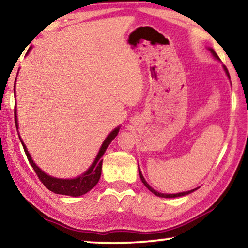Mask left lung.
Returning <instances> with one entry per match:
<instances>
[{
	"instance_id": "obj_1",
	"label": "left lung",
	"mask_w": 248,
	"mask_h": 248,
	"mask_svg": "<svg viewBox=\"0 0 248 248\" xmlns=\"http://www.w3.org/2000/svg\"><path fill=\"white\" fill-rule=\"evenodd\" d=\"M208 50L210 52H211V54H212V57L216 59V60H217V61H220L221 62V60H220V58H219V56H217V54L216 53V51L215 50H213L212 48H208ZM222 66H223V70H224V72H225V74H226V77H228V78L230 79V74H229V71H228V69H226V66L225 65H223L222 64ZM231 82V81H230ZM138 169H139V175H140V178H141V180H142V183L144 184V186L148 188V189L151 191V192H153V194L155 195V196H157V197H161V198H176V197H183V196H186V195H189V194H191V192H194L195 190H197L198 189L199 187H197V188H195V189H191V190H188V191H183V192H177V194H163V192H159V191H157V190H155L154 188H152L150 186V185L146 183V180H145V178L143 177V175H142V171H141V170H140V166H139V164H138Z\"/></svg>"
}]
</instances>
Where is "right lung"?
I'll list each match as a JSON object with an SVG mask.
<instances>
[{
	"label": "right lung",
	"mask_w": 248,
	"mask_h": 248,
	"mask_svg": "<svg viewBox=\"0 0 248 248\" xmlns=\"http://www.w3.org/2000/svg\"><path fill=\"white\" fill-rule=\"evenodd\" d=\"M31 49H32V47H31V49L28 50L27 53L31 51ZM15 86H16V79H15V85H14V95L16 97ZM15 124H16V128H17V130H18L17 109H16V107H15ZM119 129H120V125L116 127L106 137V139L104 140L103 144L100 145L98 153L95 156L93 163L90 165L89 169L84 171L83 174L78 175V176H77V177H73V178H58V177H53V176H50L47 173H45V171L41 170L35 162H33L31 155L28 152L26 144L24 143L22 138H20L19 132L18 131L17 132H18L19 140H20V142H22L23 148H24L25 153H26L28 161H29V163H31V165L32 166L33 170L36 171L37 176H38L39 179L41 180V183H43L49 190L54 192V194L70 196V197H79L82 195H85L86 192H89L92 188H94L96 186V184L98 183L100 175H102V165H103L102 157L105 154V152H106V150L109 146V144L111 143V141L117 137V134H118V132H119Z\"/></svg>",
	"instance_id": "right-lung-1"
}]
</instances>
